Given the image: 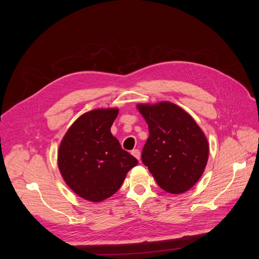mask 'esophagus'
I'll return each instance as SVG.
<instances>
[{
	"label": "esophagus",
	"mask_w": 259,
	"mask_h": 259,
	"mask_svg": "<svg viewBox=\"0 0 259 259\" xmlns=\"http://www.w3.org/2000/svg\"><path fill=\"white\" fill-rule=\"evenodd\" d=\"M131 154H132V156L135 157L138 161L140 160V152H139V150H133V151L131 152Z\"/></svg>",
	"instance_id": "obj_1"
}]
</instances>
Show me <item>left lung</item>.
<instances>
[{"mask_svg":"<svg viewBox=\"0 0 259 259\" xmlns=\"http://www.w3.org/2000/svg\"><path fill=\"white\" fill-rule=\"evenodd\" d=\"M136 107L150 131L142 163L165 192H188L201 178L208 162L206 135L191 115L172 102L138 103Z\"/></svg>","mask_w":259,"mask_h":259,"instance_id":"obj_1","label":"left lung"}]
</instances>
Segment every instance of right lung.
Returning a JSON list of instances; mask_svg holds the SVG:
<instances>
[{
  "label": "right lung",
  "mask_w": 259,
  "mask_h": 259,
  "mask_svg": "<svg viewBox=\"0 0 259 259\" xmlns=\"http://www.w3.org/2000/svg\"><path fill=\"white\" fill-rule=\"evenodd\" d=\"M118 107L97 108L80 116L64 134L57 154L60 174L68 188L90 202L112 197L138 161L122 150L110 132Z\"/></svg>",
  "instance_id": "1"
}]
</instances>
